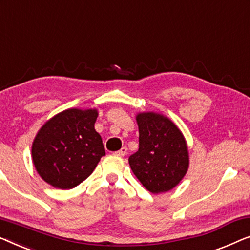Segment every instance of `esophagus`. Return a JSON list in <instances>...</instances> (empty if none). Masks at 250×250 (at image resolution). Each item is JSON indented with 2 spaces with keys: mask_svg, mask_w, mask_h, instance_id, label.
<instances>
[{
  "mask_svg": "<svg viewBox=\"0 0 250 250\" xmlns=\"http://www.w3.org/2000/svg\"><path fill=\"white\" fill-rule=\"evenodd\" d=\"M126 150H128V149H126V147H122V148L120 149V150H118V152H115V154H117V155L118 156H125V154H126Z\"/></svg>",
  "mask_w": 250,
  "mask_h": 250,
  "instance_id": "esophagus-1",
  "label": "esophagus"
}]
</instances>
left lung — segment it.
Returning <instances> with one entry per match:
<instances>
[{
    "instance_id": "1",
    "label": "left lung",
    "mask_w": 250,
    "mask_h": 250,
    "mask_svg": "<svg viewBox=\"0 0 250 250\" xmlns=\"http://www.w3.org/2000/svg\"><path fill=\"white\" fill-rule=\"evenodd\" d=\"M139 149L129 157L130 167L152 194L173 189L187 173L189 152L185 136L167 117L156 112L136 115Z\"/></svg>"
}]
</instances>
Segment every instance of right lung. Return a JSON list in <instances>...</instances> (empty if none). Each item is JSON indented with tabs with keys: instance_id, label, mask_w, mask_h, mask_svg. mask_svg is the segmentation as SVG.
I'll use <instances>...</instances> for the list:
<instances>
[{
	"instance_id": "add662e5",
	"label": "right lung",
	"mask_w": 250,
	"mask_h": 250,
	"mask_svg": "<svg viewBox=\"0 0 250 250\" xmlns=\"http://www.w3.org/2000/svg\"><path fill=\"white\" fill-rule=\"evenodd\" d=\"M97 108H68L47 120L31 146L37 173L58 189H71L89 177L105 155L95 122Z\"/></svg>"
}]
</instances>
